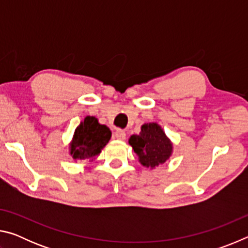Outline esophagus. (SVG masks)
<instances>
[{"mask_svg": "<svg viewBox=\"0 0 248 248\" xmlns=\"http://www.w3.org/2000/svg\"><path fill=\"white\" fill-rule=\"evenodd\" d=\"M115 138L117 140H121L124 141L125 139V132L124 131V130L121 129H117L115 131Z\"/></svg>", "mask_w": 248, "mask_h": 248, "instance_id": "esophagus-1", "label": "esophagus"}]
</instances>
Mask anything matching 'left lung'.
<instances>
[{
  "instance_id": "obj_1",
  "label": "left lung",
  "mask_w": 248,
  "mask_h": 248,
  "mask_svg": "<svg viewBox=\"0 0 248 248\" xmlns=\"http://www.w3.org/2000/svg\"><path fill=\"white\" fill-rule=\"evenodd\" d=\"M129 144L138 155L141 164L150 169L164 164L173 153V143L156 123L142 124L141 132L132 134Z\"/></svg>"
}]
</instances>
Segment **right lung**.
Wrapping results in <instances>:
<instances>
[{
    "mask_svg": "<svg viewBox=\"0 0 248 248\" xmlns=\"http://www.w3.org/2000/svg\"><path fill=\"white\" fill-rule=\"evenodd\" d=\"M111 138V131L107 125L100 124L93 116L85 117L75 129L70 143V154L75 162L93 161Z\"/></svg>",
    "mask_w": 248,
    "mask_h": 248,
    "instance_id": "add662e5",
    "label": "right lung"
}]
</instances>
